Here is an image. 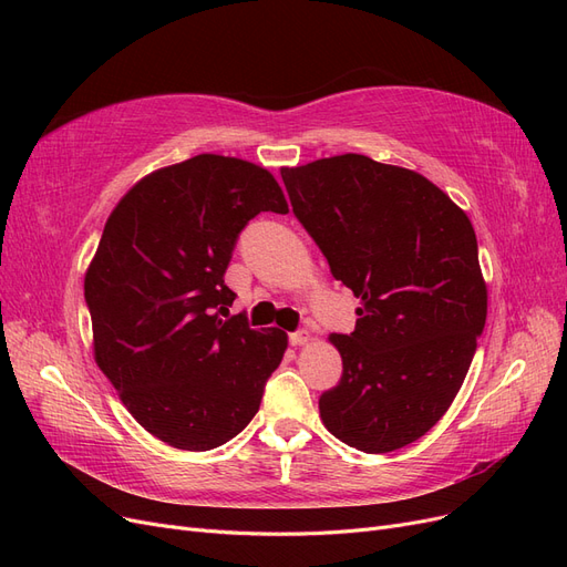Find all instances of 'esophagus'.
Listing matches in <instances>:
<instances>
[{
    "instance_id": "esophagus-1",
    "label": "esophagus",
    "mask_w": 567,
    "mask_h": 567,
    "mask_svg": "<svg viewBox=\"0 0 567 567\" xmlns=\"http://www.w3.org/2000/svg\"><path fill=\"white\" fill-rule=\"evenodd\" d=\"M308 341V332L306 330H299V332H291L289 334V343L291 346H303Z\"/></svg>"
}]
</instances>
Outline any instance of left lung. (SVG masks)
<instances>
[{
  "instance_id": "8db88e82",
  "label": "left lung",
  "mask_w": 567,
  "mask_h": 567,
  "mask_svg": "<svg viewBox=\"0 0 567 567\" xmlns=\"http://www.w3.org/2000/svg\"><path fill=\"white\" fill-rule=\"evenodd\" d=\"M291 212L360 299L332 334L341 381L320 395L341 443L381 454L435 426L476 353L487 287L468 216L412 169L346 153L285 167Z\"/></svg>"
}]
</instances>
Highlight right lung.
Here are the masks:
<instances>
[{
    "label": "right lung",
    "instance_id": "1",
    "mask_svg": "<svg viewBox=\"0 0 567 567\" xmlns=\"http://www.w3.org/2000/svg\"><path fill=\"white\" fill-rule=\"evenodd\" d=\"M287 212L270 172L195 155L141 178L107 216L84 299L94 358L136 422L178 450L228 443L259 412L287 334L228 313L237 235Z\"/></svg>",
    "mask_w": 567,
    "mask_h": 567
}]
</instances>
